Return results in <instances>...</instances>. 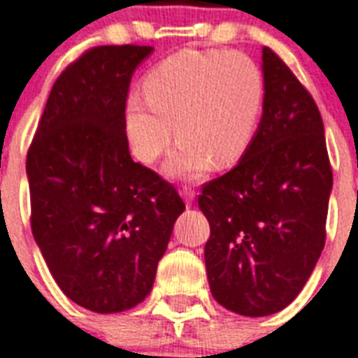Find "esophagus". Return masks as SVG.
I'll return each mask as SVG.
<instances>
[{
  "mask_svg": "<svg viewBox=\"0 0 358 358\" xmlns=\"http://www.w3.org/2000/svg\"><path fill=\"white\" fill-rule=\"evenodd\" d=\"M182 196H184V201L187 202V204H191V202L195 201V189H193V187H189V185H184V189H182Z\"/></svg>",
  "mask_w": 358,
  "mask_h": 358,
  "instance_id": "1",
  "label": "esophagus"
}]
</instances>
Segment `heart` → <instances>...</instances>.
Masks as SVG:
<instances>
[{
	"label": "heart",
	"mask_w": 358,
	"mask_h": 358,
	"mask_svg": "<svg viewBox=\"0 0 358 358\" xmlns=\"http://www.w3.org/2000/svg\"><path fill=\"white\" fill-rule=\"evenodd\" d=\"M264 92L260 66L245 53H173L145 78L146 98L131 94L126 102L131 152L154 163L176 134L178 145L165 165L171 176L195 178L212 163L232 165L252 143Z\"/></svg>",
	"instance_id": "obj_1"
}]
</instances>
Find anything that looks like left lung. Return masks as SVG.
<instances>
[{"label":"left lung","mask_w":358,"mask_h":358,"mask_svg":"<svg viewBox=\"0 0 358 358\" xmlns=\"http://www.w3.org/2000/svg\"><path fill=\"white\" fill-rule=\"evenodd\" d=\"M264 113L232 171L202 185L208 282L219 305L260 317L299 295L325 245L333 171L314 98L262 50Z\"/></svg>","instance_id":"8db88e82"}]
</instances>
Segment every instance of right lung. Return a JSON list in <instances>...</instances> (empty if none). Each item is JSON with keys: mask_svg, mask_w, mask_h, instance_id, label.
I'll list each match as a JSON object with an SVG mask.
<instances>
[{"mask_svg": "<svg viewBox=\"0 0 358 358\" xmlns=\"http://www.w3.org/2000/svg\"><path fill=\"white\" fill-rule=\"evenodd\" d=\"M152 50L96 46L69 64L27 152L36 245L63 294L98 314L150 294L185 210L173 185L129 156V81Z\"/></svg>", "mask_w": 358, "mask_h": 358, "instance_id": "obj_1", "label": "right lung"}]
</instances>
